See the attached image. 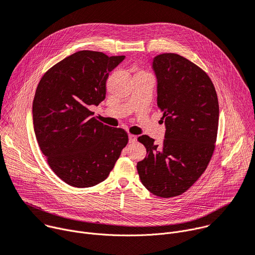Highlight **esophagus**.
<instances>
[{
  "label": "esophagus",
  "mask_w": 255,
  "mask_h": 255,
  "mask_svg": "<svg viewBox=\"0 0 255 255\" xmlns=\"http://www.w3.org/2000/svg\"><path fill=\"white\" fill-rule=\"evenodd\" d=\"M136 136L135 135H132V134H130L129 135V143H134V142H136Z\"/></svg>",
  "instance_id": "esophagus-1"
}]
</instances>
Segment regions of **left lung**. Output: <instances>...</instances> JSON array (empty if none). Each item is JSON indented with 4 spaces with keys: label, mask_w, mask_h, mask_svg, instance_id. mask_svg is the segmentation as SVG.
Here are the masks:
<instances>
[{
    "label": "left lung",
    "mask_w": 255,
    "mask_h": 255,
    "mask_svg": "<svg viewBox=\"0 0 255 255\" xmlns=\"http://www.w3.org/2000/svg\"><path fill=\"white\" fill-rule=\"evenodd\" d=\"M152 68L166 134L161 144L147 135L137 138L147 151L137 171L149 192L169 198L187 191L207 168L216 147L219 102L211 78L186 58L161 54Z\"/></svg>",
    "instance_id": "8db88e82"
}]
</instances>
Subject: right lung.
Returning <instances> with one entry per match:
<instances>
[{"label": "right lung", "mask_w": 255, "mask_h": 255, "mask_svg": "<svg viewBox=\"0 0 255 255\" xmlns=\"http://www.w3.org/2000/svg\"><path fill=\"white\" fill-rule=\"evenodd\" d=\"M124 59L79 51L38 82L32 104L36 140L53 172L70 186L87 188L106 180L128 143L124 129L104 125L89 110L105 100L109 72Z\"/></svg>", "instance_id": "1"}]
</instances>
